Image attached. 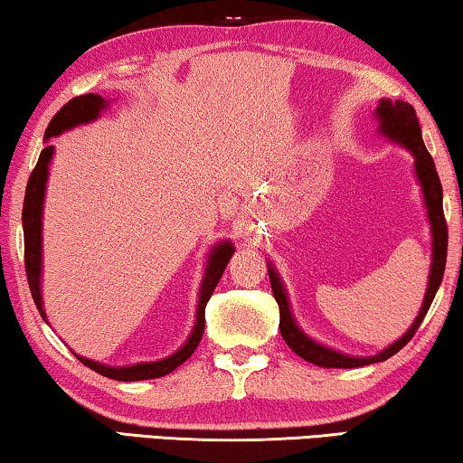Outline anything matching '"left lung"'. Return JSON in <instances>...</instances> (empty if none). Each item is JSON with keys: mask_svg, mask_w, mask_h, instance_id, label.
<instances>
[{"mask_svg": "<svg viewBox=\"0 0 463 463\" xmlns=\"http://www.w3.org/2000/svg\"><path fill=\"white\" fill-rule=\"evenodd\" d=\"M375 119L380 123L377 132L386 136L388 140L396 142V145L405 146L407 151L413 153L415 157V175H418V182L421 186V193H424V203L428 210V220H430V231H432V264H430V277H428V288L424 296V304H421L420 315L415 317L411 327L407 329V334L399 337L394 344H390L388 348H383L380 354L375 356H348L342 353H335L323 344H318L304 334L302 329L298 327L294 315H291L288 291H285L281 277L277 275L275 266L269 264V277H270V288L275 299L279 304V312H281V323H279V329H281L283 340L288 342V346L294 350L298 356H302L304 361L312 364H318V367H329V369H353V367H363V364L371 363H382L390 359V356L399 353V350L405 346V344L415 335V331L424 321L426 312L432 304V299L439 291L442 283V275H445V262H447V241H449V231L445 222V213H442V186L439 180V174H436L434 161L430 157L428 148L421 140V128L418 117H415V109L409 102L402 100H388L382 99L375 109Z\"/></svg>", "mask_w": 463, "mask_h": 463, "instance_id": "left-lung-1", "label": "left lung"}]
</instances>
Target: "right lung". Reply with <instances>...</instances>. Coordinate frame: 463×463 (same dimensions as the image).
Instances as JSON below:
<instances>
[{
    "label": "right lung",
    "mask_w": 463,
    "mask_h": 463,
    "mask_svg": "<svg viewBox=\"0 0 463 463\" xmlns=\"http://www.w3.org/2000/svg\"><path fill=\"white\" fill-rule=\"evenodd\" d=\"M109 107V100H104L100 94H86L77 96L71 102L64 104V107L58 110V113L52 117L48 129H45V142L54 136H61L71 128L81 126V123H90L99 119L100 113ZM54 157V146L48 145L39 153L37 165L29 175L27 191H24V205H23V231H24V269H27V281L31 296L35 299V306L39 315L43 317V321L48 323L42 302V218H43V199H45V182H48V169L50 161ZM234 253V245L229 239L218 243L210 251V258H207V269L203 275V283H201L199 289V302H197V317H194V327L184 342V346L175 350L174 354H169L167 359L161 361H151V363H136L128 364V367H110V364H102L99 361H90L86 356L75 354L86 367L94 369L96 373L104 377H110V380L119 382H140V380H153V377H164L172 373L175 367H180L188 356H191L194 350H197L201 337H203L205 329V306L210 302V298L216 289V285L222 277V272L229 264L231 256Z\"/></svg>",
    "instance_id": "right-lung-1"
}]
</instances>
